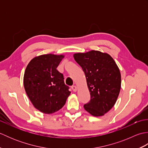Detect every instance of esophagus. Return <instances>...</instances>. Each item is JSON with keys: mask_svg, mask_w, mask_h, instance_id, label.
Instances as JSON below:
<instances>
[{"mask_svg": "<svg viewBox=\"0 0 148 148\" xmlns=\"http://www.w3.org/2000/svg\"><path fill=\"white\" fill-rule=\"evenodd\" d=\"M71 88L72 89V90H73L74 92H76V91H77V87H76V86H75V85L72 86L71 87Z\"/></svg>", "mask_w": 148, "mask_h": 148, "instance_id": "1", "label": "esophagus"}]
</instances>
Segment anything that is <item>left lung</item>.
<instances>
[{
	"label": "left lung",
	"mask_w": 148,
	"mask_h": 148,
	"mask_svg": "<svg viewBox=\"0 0 148 148\" xmlns=\"http://www.w3.org/2000/svg\"><path fill=\"white\" fill-rule=\"evenodd\" d=\"M85 74L90 100L84 105L94 116L104 115L116 102L121 88V74L114 60L108 53L92 50L74 55Z\"/></svg>",
	"instance_id": "left-lung-1"
}]
</instances>
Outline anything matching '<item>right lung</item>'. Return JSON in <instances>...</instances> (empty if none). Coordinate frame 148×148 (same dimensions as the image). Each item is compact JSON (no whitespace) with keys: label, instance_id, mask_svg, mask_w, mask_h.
<instances>
[{"label":"right lung","instance_id":"right-lung-1","mask_svg":"<svg viewBox=\"0 0 148 148\" xmlns=\"http://www.w3.org/2000/svg\"><path fill=\"white\" fill-rule=\"evenodd\" d=\"M64 55H42L28 64L23 77L25 92L32 104L45 114L58 111L71 94L63 74L56 68Z\"/></svg>","mask_w":148,"mask_h":148}]
</instances>
